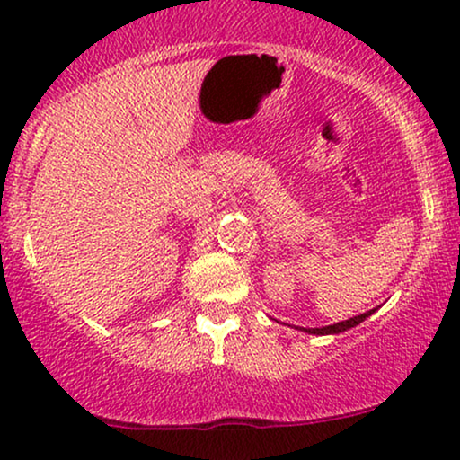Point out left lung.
Wrapping results in <instances>:
<instances>
[{
  "instance_id": "left-lung-1",
  "label": "left lung",
  "mask_w": 460,
  "mask_h": 460,
  "mask_svg": "<svg viewBox=\"0 0 460 460\" xmlns=\"http://www.w3.org/2000/svg\"><path fill=\"white\" fill-rule=\"evenodd\" d=\"M373 312L375 310L364 312V314H360V316H354V318L343 320V323H337V324H331V326H323V329H305V332H312V335H337V332H343V331L351 329V326L360 324L362 320H367Z\"/></svg>"
}]
</instances>
